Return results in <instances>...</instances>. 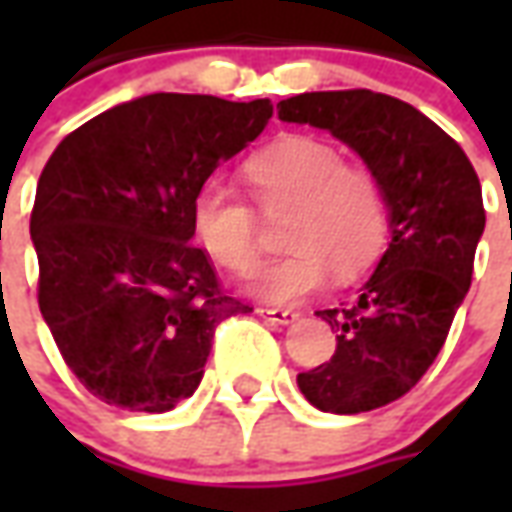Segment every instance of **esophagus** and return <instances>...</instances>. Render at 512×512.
Returning <instances> with one entry per match:
<instances>
[{
	"instance_id": "obj_1",
	"label": "esophagus",
	"mask_w": 512,
	"mask_h": 512,
	"mask_svg": "<svg viewBox=\"0 0 512 512\" xmlns=\"http://www.w3.org/2000/svg\"><path fill=\"white\" fill-rule=\"evenodd\" d=\"M263 318H268L271 323H279V326H290V323L299 321V312L293 310H277V307H263V310H257Z\"/></svg>"
}]
</instances>
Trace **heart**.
<instances>
[{
  "label": "heart",
  "mask_w": 512,
  "mask_h": 512,
  "mask_svg": "<svg viewBox=\"0 0 512 512\" xmlns=\"http://www.w3.org/2000/svg\"><path fill=\"white\" fill-rule=\"evenodd\" d=\"M246 183L266 213L290 208L285 255L249 274L246 290L271 304H293L329 282L354 279L384 252L389 202L384 183L365 164H348L343 150L315 136H288L246 161ZM194 238L219 266L246 271L260 255L252 205L205 183L191 205Z\"/></svg>",
  "instance_id": "b5f03b06"
}]
</instances>
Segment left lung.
<instances>
[{"mask_svg":"<svg viewBox=\"0 0 512 512\" xmlns=\"http://www.w3.org/2000/svg\"><path fill=\"white\" fill-rule=\"evenodd\" d=\"M277 115L329 131L384 183L389 246L354 304L318 312L337 329V351L296 378L321 411H373L425 376L469 293L485 230L480 180L455 139L392 95L304 93L279 101Z\"/></svg>","mask_w":512,"mask_h":512,"instance_id":"1","label":"left lung"}]
</instances>
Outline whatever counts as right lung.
I'll return each mask as SVG.
<instances>
[{"instance_id": "add662e5", "label": "right lung", "mask_w": 512, "mask_h": 512, "mask_svg": "<svg viewBox=\"0 0 512 512\" xmlns=\"http://www.w3.org/2000/svg\"><path fill=\"white\" fill-rule=\"evenodd\" d=\"M271 112L268 98L142 95L65 136L40 172L29 222L40 315L109 406L172 411L200 386L213 329L252 312L191 244V205Z\"/></svg>"}]
</instances>
